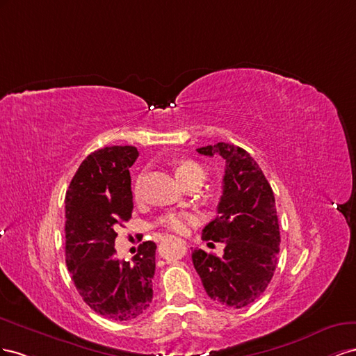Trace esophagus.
<instances>
[{
    "label": "esophagus",
    "mask_w": 356,
    "mask_h": 356,
    "mask_svg": "<svg viewBox=\"0 0 356 356\" xmlns=\"http://www.w3.org/2000/svg\"><path fill=\"white\" fill-rule=\"evenodd\" d=\"M181 243H184V245H186V241H181Z\"/></svg>",
    "instance_id": "34e87169"
}]
</instances>
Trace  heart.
Here are the masks:
<instances>
[{"instance_id":"1","label":"heart","mask_w":356,"mask_h":356,"mask_svg":"<svg viewBox=\"0 0 356 356\" xmlns=\"http://www.w3.org/2000/svg\"><path fill=\"white\" fill-rule=\"evenodd\" d=\"M175 172H176V177L179 179L180 184L185 185L192 176L202 175V170L198 164H195V162L181 161L175 167ZM133 192H134L136 198L140 197V194H141L140 180L136 181ZM195 223H197V218L194 215H191V213H185V211H171L159 219L161 227H164L165 229H168L171 232H176V234H186L189 228L192 225H195Z\"/></svg>"}]
</instances>
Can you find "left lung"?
I'll list each match as a JSON object with an SVG mask.
<instances>
[{
  "instance_id": "obj_1",
  "label": "left lung",
  "mask_w": 356,
  "mask_h": 356,
  "mask_svg": "<svg viewBox=\"0 0 356 356\" xmlns=\"http://www.w3.org/2000/svg\"><path fill=\"white\" fill-rule=\"evenodd\" d=\"M197 152L225 161L218 216L202 229V240L225 243V249L222 258L194 250L192 262L211 300L246 307L267 289L277 266L280 231L273 189L245 149L218 143Z\"/></svg>"
}]
</instances>
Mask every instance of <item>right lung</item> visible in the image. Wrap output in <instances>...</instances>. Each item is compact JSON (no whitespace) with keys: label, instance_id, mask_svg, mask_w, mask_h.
Returning a JSON list of instances; mask_svg holds the SVG:
<instances>
[{"label":"right lung","instance_id":"1","mask_svg":"<svg viewBox=\"0 0 356 356\" xmlns=\"http://www.w3.org/2000/svg\"><path fill=\"white\" fill-rule=\"evenodd\" d=\"M134 146L98 149L80 164L65 195V262L80 297L95 313L131 321L154 297V241L138 246L133 262L115 258L118 227L131 219L129 168Z\"/></svg>","mask_w":356,"mask_h":356}]
</instances>
